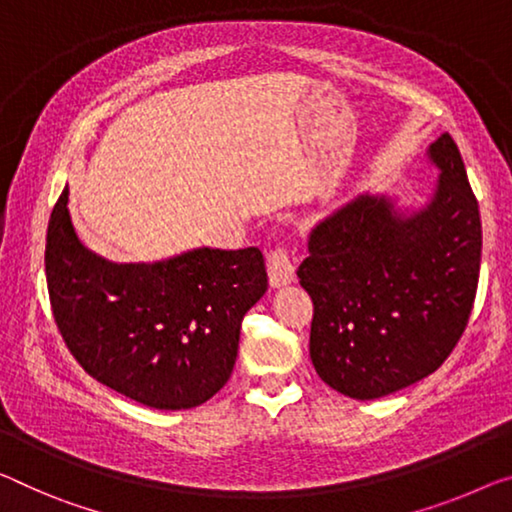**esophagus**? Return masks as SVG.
I'll use <instances>...</instances> for the list:
<instances>
[{"instance_id": "34e87169", "label": "esophagus", "mask_w": 512, "mask_h": 512, "mask_svg": "<svg viewBox=\"0 0 512 512\" xmlns=\"http://www.w3.org/2000/svg\"><path fill=\"white\" fill-rule=\"evenodd\" d=\"M267 277H270L272 288H283L295 279V265L293 258L286 249H274L270 256H267Z\"/></svg>"}]
</instances>
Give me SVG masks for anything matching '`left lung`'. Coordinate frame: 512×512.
Listing matches in <instances>:
<instances>
[{
  "mask_svg": "<svg viewBox=\"0 0 512 512\" xmlns=\"http://www.w3.org/2000/svg\"><path fill=\"white\" fill-rule=\"evenodd\" d=\"M426 201L364 192L313 226L297 277L313 300L311 361L343 396H389L435 373L465 332L483 231L458 146L426 151Z\"/></svg>",
  "mask_w": 512,
  "mask_h": 512,
  "instance_id": "obj_1",
  "label": "left lung"
}]
</instances>
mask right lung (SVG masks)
Returning <instances> with one entry per match:
<instances>
[{"label":"right lung","instance_id":"1","mask_svg":"<svg viewBox=\"0 0 512 512\" xmlns=\"http://www.w3.org/2000/svg\"><path fill=\"white\" fill-rule=\"evenodd\" d=\"M45 277L54 320L84 371L153 410H190L229 382L242 318L267 290L256 247L107 261L77 238L68 187L47 224Z\"/></svg>","mask_w":512,"mask_h":512}]
</instances>
